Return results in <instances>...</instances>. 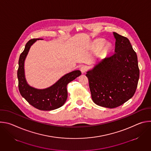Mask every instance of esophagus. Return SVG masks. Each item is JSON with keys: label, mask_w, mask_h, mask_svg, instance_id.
<instances>
[{"label": "esophagus", "mask_w": 151, "mask_h": 151, "mask_svg": "<svg viewBox=\"0 0 151 151\" xmlns=\"http://www.w3.org/2000/svg\"><path fill=\"white\" fill-rule=\"evenodd\" d=\"M80 70H81V71L82 73H84L86 72V71L87 70V67L85 66H82L81 67Z\"/></svg>", "instance_id": "obj_1"}]
</instances>
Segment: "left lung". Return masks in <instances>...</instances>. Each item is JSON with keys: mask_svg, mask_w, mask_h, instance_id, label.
I'll return each mask as SVG.
<instances>
[{"mask_svg": "<svg viewBox=\"0 0 151 151\" xmlns=\"http://www.w3.org/2000/svg\"><path fill=\"white\" fill-rule=\"evenodd\" d=\"M115 52L101 60L87 72L93 101L96 104L115 108L134 94L139 79L136 52L126 37L114 32Z\"/></svg>", "mask_w": 151, "mask_h": 151, "instance_id": "1", "label": "left lung"}]
</instances>
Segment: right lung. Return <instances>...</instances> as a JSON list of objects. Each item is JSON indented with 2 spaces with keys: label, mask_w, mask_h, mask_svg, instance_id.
Listing matches in <instances>:
<instances>
[{
  "label": "right lung",
  "mask_w": 151,
  "mask_h": 151,
  "mask_svg": "<svg viewBox=\"0 0 151 151\" xmlns=\"http://www.w3.org/2000/svg\"><path fill=\"white\" fill-rule=\"evenodd\" d=\"M37 39L27 42L21 54L18 61L17 77L18 88L21 95L35 108L40 111H51L59 108L68 98L67 85L81 75L80 70H74L61 78L55 83L45 89H36L30 87L26 82L24 75V60L30 47Z\"/></svg>",
  "instance_id": "add662e5"
}]
</instances>
